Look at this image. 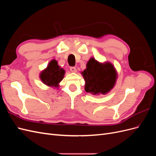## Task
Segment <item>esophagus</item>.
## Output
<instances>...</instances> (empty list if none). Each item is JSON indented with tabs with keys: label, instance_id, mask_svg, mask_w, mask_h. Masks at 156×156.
<instances>
[{
	"label": "esophagus",
	"instance_id": "obj_1",
	"mask_svg": "<svg viewBox=\"0 0 156 156\" xmlns=\"http://www.w3.org/2000/svg\"><path fill=\"white\" fill-rule=\"evenodd\" d=\"M69 69H70V71L72 72H74V73H75V72H77V69H76V68L75 67H70L69 68Z\"/></svg>",
	"mask_w": 156,
	"mask_h": 156
}]
</instances>
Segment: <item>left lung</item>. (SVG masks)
I'll return each mask as SVG.
<instances>
[{
  "mask_svg": "<svg viewBox=\"0 0 156 156\" xmlns=\"http://www.w3.org/2000/svg\"><path fill=\"white\" fill-rule=\"evenodd\" d=\"M85 81V91L93 94H105L114 87L116 73L111 63L100 64L94 58L90 59L87 69L82 73Z\"/></svg>",
  "mask_w": 156,
  "mask_h": 156,
  "instance_id": "1",
  "label": "left lung"
}]
</instances>
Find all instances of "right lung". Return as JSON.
<instances>
[{"mask_svg": "<svg viewBox=\"0 0 156 156\" xmlns=\"http://www.w3.org/2000/svg\"><path fill=\"white\" fill-rule=\"evenodd\" d=\"M65 71L59 67L57 61L51 60L45 70L40 74V79L44 84L49 87H58L64 78Z\"/></svg>", "mask_w": 156, "mask_h": 156, "instance_id": "1", "label": "right lung"}]
</instances>
